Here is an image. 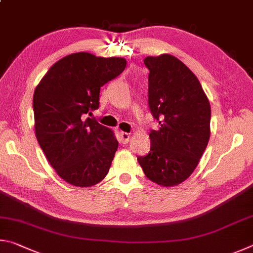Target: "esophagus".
<instances>
[{
	"label": "esophagus",
	"mask_w": 253,
	"mask_h": 253,
	"mask_svg": "<svg viewBox=\"0 0 253 253\" xmlns=\"http://www.w3.org/2000/svg\"><path fill=\"white\" fill-rule=\"evenodd\" d=\"M120 140L123 144H126L130 141V133H126V132H121L120 133Z\"/></svg>",
	"instance_id": "1"
}]
</instances>
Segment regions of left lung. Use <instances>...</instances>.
Instances as JSON below:
<instances>
[{"label": "left lung", "mask_w": 253, "mask_h": 253, "mask_svg": "<svg viewBox=\"0 0 253 253\" xmlns=\"http://www.w3.org/2000/svg\"><path fill=\"white\" fill-rule=\"evenodd\" d=\"M144 64L159 130L151 131L150 152L138 162L152 182L173 187L192 174L209 142L210 103L198 78L175 56H148Z\"/></svg>", "instance_id": "left-lung-1"}]
</instances>
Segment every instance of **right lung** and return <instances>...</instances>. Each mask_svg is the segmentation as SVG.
I'll return each mask as SVG.
<instances>
[{
    "label": "right lung",
    "instance_id": "right-lung-1",
    "mask_svg": "<svg viewBox=\"0 0 253 253\" xmlns=\"http://www.w3.org/2000/svg\"><path fill=\"white\" fill-rule=\"evenodd\" d=\"M126 66L123 57L73 53L53 64L35 87V135L65 182L87 188L108 174L118 140L112 130L86 114L99 108L101 86Z\"/></svg>",
    "mask_w": 253,
    "mask_h": 253
}]
</instances>
